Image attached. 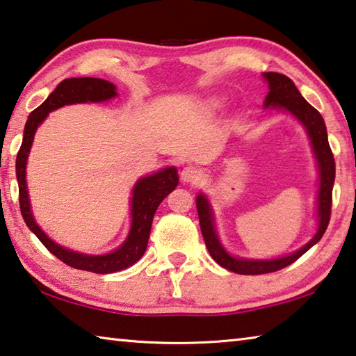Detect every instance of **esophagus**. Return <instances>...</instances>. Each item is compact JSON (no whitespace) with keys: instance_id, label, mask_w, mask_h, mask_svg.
Masks as SVG:
<instances>
[{"instance_id":"esophagus-1","label":"esophagus","mask_w":356,"mask_h":356,"mask_svg":"<svg viewBox=\"0 0 356 356\" xmlns=\"http://www.w3.org/2000/svg\"><path fill=\"white\" fill-rule=\"evenodd\" d=\"M202 178V170L194 165H188L181 170V181L183 183H195Z\"/></svg>"}]
</instances>
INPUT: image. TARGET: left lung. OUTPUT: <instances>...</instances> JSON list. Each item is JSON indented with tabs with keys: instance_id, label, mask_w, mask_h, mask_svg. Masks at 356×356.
Returning <instances> with one entry per match:
<instances>
[{
	"instance_id": "left-lung-1",
	"label": "left lung",
	"mask_w": 356,
	"mask_h": 356,
	"mask_svg": "<svg viewBox=\"0 0 356 356\" xmlns=\"http://www.w3.org/2000/svg\"><path fill=\"white\" fill-rule=\"evenodd\" d=\"M264 79L268 81L270 92L265 97V108H284L292 113L300 123L306 127L307 136L311 138L312 151L316 154L318 173H320V186L317 195V213H318V229L309 243H306L296 252L287 255V257L273 259V260H249V259H236L230 255L224 249L219 241V236L214 227L213 209L209 207L208 199L203 194L197 195V213H199L200 229L203 240L208 248V252L225 270H230L238 275H266L282 268L292 265L293 261L298 260L302 254L307 252L314 244L320 241L323 236L326 227L330 224L331 216V202H333V184L336 165L334 157L331 153L328 143V134H326V126L316 108H314L301 92L296 90V86L287 75L277 72H264Z\"/></svg>"
}]
</instances>
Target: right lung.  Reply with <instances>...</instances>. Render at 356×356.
I'll use <instances>...</instances> for the list:
<instances>
[{"instance_id": "obj_1", "label": "right lung", "mask_w": 356, "mask_h": 356, "mask_svg": "<svg viewBox=\"0 0 356 356\" xmlns=\"http://www.w3.org/2000/svg\"><path fill=\"white\" fill-rule=\"evenodd\" d=\"M116 96V86L107 80L95 77H79L66 79L56 86L55 91L34 108L28 116V121L23 131V142L17 153L15 173L19 181V202L23 220L28 229L39 238V241L64 264L77 268V270L97 273V275H108V273L121 271L124 268L136 264L142 259L147 250L151 224L159 203L170 194L178 186V172L175 167H167L149 177L140 178L132 189L131 199V230L126 241L118 249L104 255H88L80 254L77 250H71L60 246L51 241L45 232L36 224L33 218L30 199H28L26 189V161L30 154L34 134H36L39 124L47 118V115L54 110L69 104L81 102H104Z\"/></svg>"}]
</instances>
